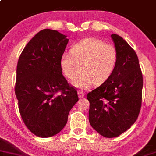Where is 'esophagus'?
<instances>
[{
    "instance_id": "obj_1",
    "label": "esophagus",
    "mask_w": 156,
    "mask_h": 156,
    "mask_svg": "<svg viewBox=\"0 0 156 156\" xmlns=\"http://www.w3.org/2000/svg\"><path fill=\"white\" fill-rule=\"evenodd\" d=\"M77 94H78L79 98H84V97H85V93L83 91H77Z\"/></svg>"
}]
</instances>
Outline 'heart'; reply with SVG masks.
I'll return each mask as SVG.
<instances>
[{
    "label": "heart",
    "mask_w": 156,
    "mask_h": 156,
    "mask_svg": "<svg viewBox=\"0 0 156 156\" xmlns=\"http://www.w3.org/2000/svg\"><path fill=\"white\" fill-rule=\"evenodd\" d=\"M118 52L111 44L95 37L85 38L74 44L70 53H64L60 57V68L65 76L72 80L81 69L82 73L73 80L72 85L87 89L94 83H105L115 70Z\"/></svg>",
    "instance_id": "heart-1"
}]
</instances>
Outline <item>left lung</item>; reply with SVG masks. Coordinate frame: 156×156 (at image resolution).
I'll use <instances>...</instances> for the list:
<instances>
[{
	"mask_svg": "<svg viewBox=\"0 0 156 156\" xmlns=\"http://www.w3.org/2000/svg\"><path fill=\"white\" fill-rule=\"evenodd\" d=\"M111 37L118 52L115 70L105 83L87 94L90 124L105 138L119 136L136 121L143 88L135 51L118 35L112 34Z\"/></svg>",
	"mask_w": 156,
	"mask_h": 156,
	"instance_id": "left-lung-1",
	"label": "left lung"
}]
</instances>
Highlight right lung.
Masks as SVG:
<instances>
[{
	"mask_svg": "<svg viewBox=\"0 0 156 156\" xmlns=\"http://www.w3.org/2000/svg\"><path fill=\"white\" fill-rule=\"evenodd\" d=\"M68 41L59 32L44 29L27 43L18 58L15 88L18 108L30 131L41 138L61 131L79 100L60 68Z\"/></svg>",
	"mask_w": 156,
	"mask_h": 156,
	"instance_id": "right-lung-1",
	"label": "right lung"
}]
</instances>
